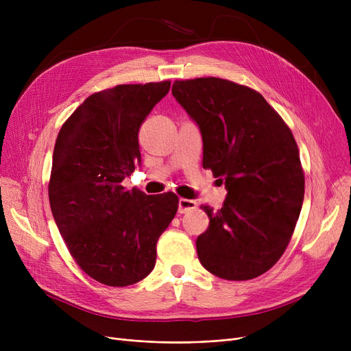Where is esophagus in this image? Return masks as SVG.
Masks as SVG:
<instances>
[{"label":"esophagus","mask_w":351,"mask_h":351,"mask_svg":"<svg viewBox=\"0 0 351 351\" xmlns=\"http://www.w3.org/2000/svg\"><path fill=\"white\" fill-rule=\"evenodd\" d=\"M197 208L196 200H191V199H179V205H178V210L179 213H186L189 210H193Z\"/></svg>","instance_id":"obj_1"}]
</instances>
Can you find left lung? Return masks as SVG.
<instances>
[{
    "instance_id": "left-lung-1",
    "label": "left lung",
    "mask_w": 351,
    "mask_h": 351,
    "mask_svg": "<svg viewBox=\"0 0 351 351\" xmlns=\"http://www.w3.org/2000/svg\"><path fill=\"white\" fill-rule=\"evenodd\" d=\"M172 95L197 123L204 168L225 182L223 206L196 241L208 271L250 280L273 267L296 228L304 173L290 128L259 92L222 78L175 81Z\"/></svg>"
}]
</instances>
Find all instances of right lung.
I'll use <instances>...</instances> for the list:
<instances>
[{
    "mask_svg": "<svg viewBox=\"0 0 351 351\" xmlns=\"http://www.w3.org/2000/svg\"><path fill=\"white\" fill-rule=\"evenodd\" d=\"M171 81L117 85L88 97L62 125L48 185L52 216L73 261L106 286L152 271L156 242L178 212L172 193L121 183L141 162L138 134Z\"/></svg>",
    "mask_w": 351,
    "mask_h": 351,
    "instance_id": "obj_1",
    "label": "right lung"
}]
</instances>
